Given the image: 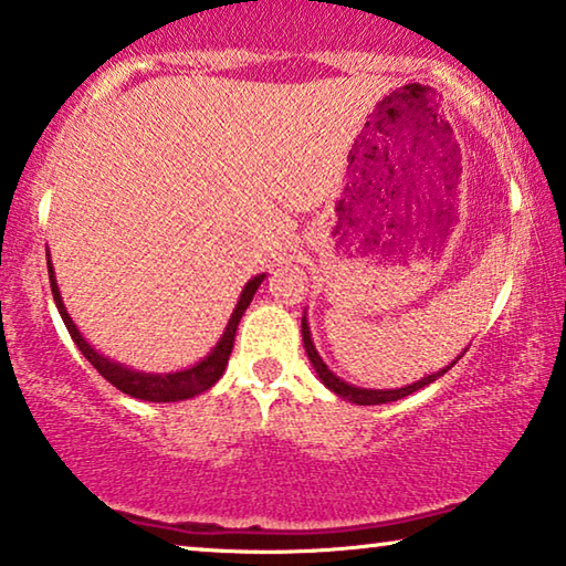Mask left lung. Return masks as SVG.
Instances as JSON below:
<instances>
[{"label": "left lung", "instance_id": "8db88e82", "mask_svg": "<svg viewBox=\"0 0 566 566\" xmlns=\"http://www.w3.org/2000/svg\"><path fill=\"white\" fill-rule=\"evenodd\" d=\"M302 343H305V353H307L310 364H312V368H315V374H317L319 381H323V384L327 386V389H331L335 396H340V399H345V401L358 403V407H374V403L399 401V399H403V396H409V394H415V391H419V389H424V386L434 384L437 378L444 376L447 370H450L454 364H458L462 353L468 350V348L462 350L460 356L454 358L450 366L440 368V370H437V374H432V376L419 378V381H415V384L401 386V389H360V386H353V384H348V381H343L340 376H335L333 370L327 368L323 356H319L317 348H315V343H312V333H310V323H307V312H305V315H302Z\"/></svg>", "mask_w": 566, "mask_h": 566}]
</instances>
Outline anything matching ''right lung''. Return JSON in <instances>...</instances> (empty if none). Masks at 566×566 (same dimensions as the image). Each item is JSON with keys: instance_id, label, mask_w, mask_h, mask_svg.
Wrapping results in <instances>:
<instances>
[{"instance_id": "1", "label": "right lung", "mask_w": 566, "mask_h": 566, "mask_svg": "<svg viewBox=\"0 0 566 566\" xmlns=\"http://www.w3.org/2000/svg\"><path fill=\"white\" fill-rule=\"evenodd\" d=\"M48 274H50V290H53L55 307H57V312H61L67 333H71L73 343L78 345L83 358H86L88 364L94 366L98 374L104 376L108 384L116 386L119 391L134 396V399L155 401V403L192 399V396L208 391L210 386H213L218 378L223 376L226 366H229V356L233 350L235 327H239L243 312H247V307L251 305V300H254V294L261 286V282L266 280V274H256V276H251L247 284H243V290L239 294V302H235L229 323H226V327H223V335L218 337V343L213 345V348H210L206 358H200L198 364H192V366L182 368V370H167V374H147V370H137L132 366L119 364V360L104 356V353H98L94 345H91L86 337H83V333L78 331V325H75L73 317L67 315V307H65V302L61 297V286H57V280H55L53 261H50V251H48Z\"/></svg>"}]
</instances>
